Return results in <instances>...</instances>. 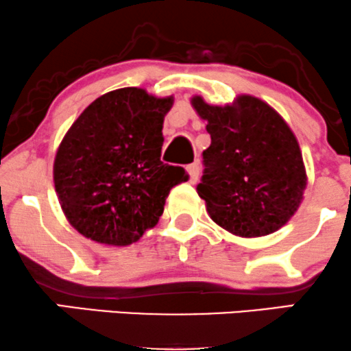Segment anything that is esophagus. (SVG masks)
<instances>
[{"label":"esophagus","instance_id":"34e87169","mask_svg":"<svg viewBox=\"0 0 351 351\" xmlns=\"http://www.w3.org/2000/svg\"><path fill=\"white\" fill-rule=\"evenodd\" d=\"M186 171H188V176H189V183H196V181H198V178H199V165H198V162L188 165Z\"/></svg>","mask_w":351,"mask_h":351}]
</instances>
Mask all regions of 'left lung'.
Wrapping results in <instances>:
<instances>
[{
    "label": "left lung",
    "mask_w": 351,
    "mask_h": 351,
    "mask_svg": "<svg viewBox=\"0 0 351 351\" xmlns=\"http://www.w3.org/2000/svg\"><path fill=\"white\" fill-rule=\"evenodd\" d=\"M191 106L206 120L211 145L203 152L198 184L209 217L234 236L276 232L300 206L307 173L295 135L264 100L239 95L211 106L201 95Z\"/></svg>",
    "instance_id": "1"
}]
</instances>
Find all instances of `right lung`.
<instances>
[{
  "label": "right lung",
  "mask_w": 351,
  "mask_h": 351,
  "mask_svg": "<svg viewBox=\"0 0 351 351\" xmlns=\"http://www.w3.org/2000/svg\"><path fill=\"white\" fill-rule=\"evenodd\" d=\"M170 97L123 87L100 95L71 125L54 158V186L71 226L106 245H128L163 215L188 180L160 160Z\"/></svg>",
  "instance_id": "right-lung-1"
}]
</instances>
